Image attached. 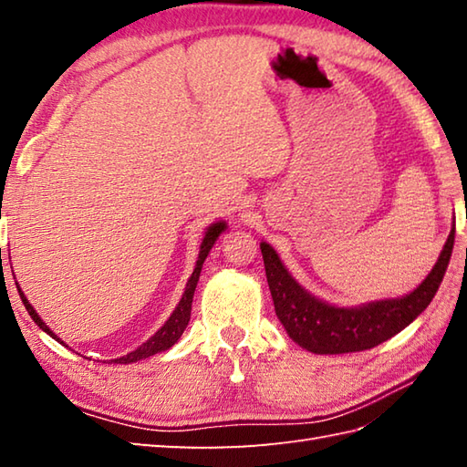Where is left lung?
<instances>
[{
    "instance_id": "left-lung-1",
    "label": "left lung",
    "mask_w": 467,
    "mask_h": 467,
    "mask_svg": "<svg viewBox=\"0 0 467 467\" xmlns=\"http://www.w3.org/2000/svg\"><path fill=\"white\" fill-rule=\"evenodd\" d=\"M455 226L438 263L418 289L401 299L377 301L357 309H341L315 299L286 273L273 246L261 243L266 281L275 311L295 343L317 355L365 351L403 331L415 317L428 309L448 271L453 251Z\"/></svg>"
}]
</instances>
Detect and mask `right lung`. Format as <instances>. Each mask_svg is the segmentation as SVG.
Returning a JSON list of instances; mask_svg holds the SVG:
<instances>
[{
    "instance_id": "obj_1",
    "label": "right lung",
    "mask_w": 467,
    "mask_h": 467,
    "mask_svg": "<svg viewBox=\"0 0 467 467\" xmlns=\"http://www.w3.org/2000/svg\"><path fill=\"white\" fill-rule=\"evenodd\" d=\"M224 228H226L224 223H216V224H213V226H208V231H206L204 239H202V244H201V253H198L196 269H194V273L191 275V279H188L186 291H184V295H182L181 303H178V306L174 309V313L171 315V319H168V321L164 323L162 329H158V331L150 337V339H148L146 343H142L140 347H138V349H134L132 353H128V355H124V357H118V359H114V363L126 365V363H134V361L146 359V357H150V355H156V353H161V351L171 349V347H172L178 339H181V335L184 333L188 321H191L192 296H194V289H196L198 276H201L202 263H204V259L208 256V253H211L214 241L218 239V234H221V233L224 231ZM17 291H19V289H17ZM19 296H22V303L26 305V309H27L29 317H32V319L36 321V325L39 327V329L46 331L47 335H52L56 341H59L57 337H56L52 331H49V327H47L42 319H39V315L34 311V306L29 305V301L26 299L22 291H19ZM59 343H62V341H59Z\"/></svg>"
}]
</instances>
